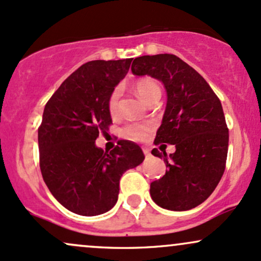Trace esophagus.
I'll list each match as a JSON object with an SVG mask.
<instances>
[{
  "label": "esophagus",
  "instance_id": "esophagus-1",
  "mask_svg": "<svg viewBox=\"0 0 261 261\" xmlns=\"http://www.w3.org/2000/svg\"><path fill=\"white\" fill-rule=\"evenodd\" d=\"M142 151L143 153H145V155H149V149L147 147H142Z\"/></svg>",
  "mask_w": 261,
  "mask_h": 261
}]
</instances>
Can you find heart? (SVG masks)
<instances>
[{
	"instance_id": "heart-1",
	"label": "heart",
	"mask_w": 261,
	"mask_h": 261,
	"mask_svg": "<svg viewBox=\"0 0 261 261\" xmlns=\"http://www.w3.org/2000/svg\"><path fill=\"white\" fill-rule=\"evenodd\" d=\"M135 91L139 94L141 99L146 101V103L155 97H161V87L152 79H142L137 81L136 85H135ZM119 98H120V89H114L109 97V101H108V108H109V113L112 115H115L118 113ZM147 133L148 126L143 124H131L124 128V134L134 140L145 139Z\"/></svg>"
}]
</instances>
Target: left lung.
I'll use <instances>...</instances> for the list:
<instances>
[{"label": "left lung", "instance_id": "obj_1", "mask_svg": "<svg viewBox=\"0 0 261 261\" xmlns=\"http://www.w3.org/2000/svg\"><path fill=\"white\" fill-rule=\"evenodd\" d=\"M135 76H151L163 83L167 106L154 143L175 146L163 158L166 174L151 182L152 200L170 211H187L205 201L220 182L228 152V128L221 101L208 83L187 62L170 54L134 60Z\"/></svg>", "mask_w": 261, "mask_h": 261}]
</instances>
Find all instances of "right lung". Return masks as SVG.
Returning <instances> with one entry per match:
<instances>
[{
  "instance_id": "add662e5",
  "label": "right lung",
  "mask_w": 261,
  "mask_h": 261,
  "mask_svg": "<svg viewBox=\"0 0 261 261\" xmlns=\"http://www.w3.org/2000/svg\"><path fill=\"white\" fill-rule=\"evenodd\" d=\"M131 61L87 62L64 81L44 108L38 130L43 179L64 207L81 216L112 210L121 175L145 160L133 141H119L110 152L95 145L99 133L112 124L108 101Z\"/></svg>"
}]
</instances>
